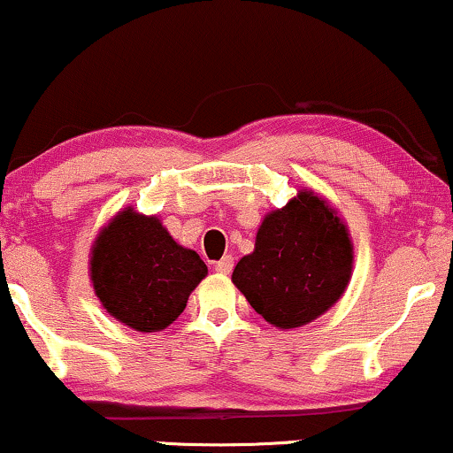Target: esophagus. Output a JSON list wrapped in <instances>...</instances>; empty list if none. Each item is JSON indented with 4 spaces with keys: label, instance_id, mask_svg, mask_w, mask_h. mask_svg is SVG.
<instances>
[{
    "label": "esophagus",
    "instance_id": "obj_1",
    "mask_svg": "<svg viewBox=\"0 0 453 453\" xmlns=\"http://www.w3.org/2000/svg\"><path fill=\"white\" fill-rule=\"evenodd\" d=\"M233 265H234V259L231 256H225L220 262L214 264V270L219 272V274H231Z\"/></svg>",
    "mask_w": 453,
    "mask_h": 453
}]
</instances>
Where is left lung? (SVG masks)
I'll return each mask as SVG.
<instances>
[{"instance_id": "left-lung-1", "label": "left lung", "mask_w": 453, "mask_h": 453, "mask_svg": "<svg viewBox=\"0 0 453 453\" xmlns=\"http://www.w3.org/2000/svg\"><path fill=\"white\" fill-rule=\"evenodd\" d=\"M352 245L338 214L301 191L265 216L256 250L234 265L233 282L272 326L290 330L326 313L350 280Z\"/></svg>"}]
</instances>
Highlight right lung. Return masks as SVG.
<instances>
[{"label":"right lung","mask_w":453,"mask_h":453,"mask_svg":"<svg viewBox=\"0 0 453 453\" xmlns=\"http://www.w3.org/2000/svg\"><path fill=\"white\" fill-rule=\"evenodd\" d=\"M206 264L173 241L157 216L123 210L98 234L90 276L103 307L138 332H158L183 313Z\"/></svg>","instance_id":"right-lung-1"}]
</instances>
